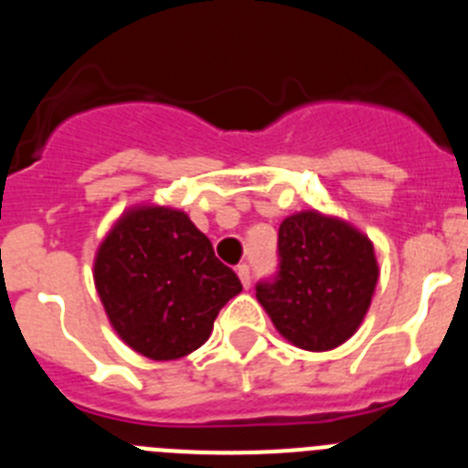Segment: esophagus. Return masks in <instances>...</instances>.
Listing matches in <instances>:
<instances>
[{
    "label": "esophagus",
    "mask_w": 468,
    "mask_h": 468,
    "mask_svg": "<svg viewBox=\"0 0 468 468\" xmlns=\"http://www.w3.org/2000/svg\"><path fill=\"white\" fill-rule=\"evenodd\" d=\"M237 274L239 279H241L243 288H250V279H253V276H250V267H248V264H239Z\"/></svg>",
    "instance_id": "34e87169"
}]
</instances>
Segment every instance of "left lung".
<instances>
[{
  "label": "left lung",
  "mask_w": 468,
  "mask_h": 468,
  "mask_svg": "<svg viewBox=\"0 0 468 468\" xmlns=\"http://www.w3.org/2000/svg\"><path fill=\"white\" fill-rule=\"evenodd\" d=\"M379 279L373 241L340 218L302 210L279 227V271L255 285L285 340L328 351L356 333Z\"/></svg>",
  "instance_id": "1"
}]
</instances>
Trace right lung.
Returning a JSON list of instances; mask_svg holds the SVG:
<instances>
[{"instance_id":"add662e5","label":"right lung","mask_w":468,"mask_h":468,"mask_svg":"<svg viewBox=\"0 0 468 468\" xmlns=\"http://www.w3.org/2000/svg\"><path fill=\"white\" fill-rule=\"evenodd\" d=\"M112 328L152 361H176L204 345L241 281L215 258L187 213L166 206L126 210L93 262Z\"/></svg>"}]
</instances>
